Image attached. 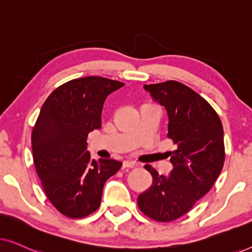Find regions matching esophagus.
Instances as JSON below:
<instances>
[{"mask_svg":"<svg viewBox=\"0 0 252 252\" xmlns=\"http://www.w3.org/2000/svg\"><path fill=\"white\" fill-rule=\"evenodd\" d=\"M135 166V163L134 161H129V160H125L123 163V167L124 168H133Z\"/></svg>","mask_w":252,"mask_h":252,"instance_id":"obj_1","label":"esophagus"}]
</instances>
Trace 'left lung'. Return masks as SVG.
Returning <instances> with one entry per match:
<instances>
[{"label": "left lung", "instance_id": "obj_1", "mask_svg": "<svg viewBox=\"0 0 252 252\" xmlns=\"http://www.w3.org/2000/svg\"><path fill=\"white\" fill-rule=\"evenodd\" d=\"M168 116L167 137L173 170L158 174L150 165L151 187L137 197L139 209L159 222H170L186 215L212 188L225 161L222 124L218 113L201 95L181 82L170 80L144 85Z\"/></svg>", "mask_w": 252, "mask_h": 252}]
</instances>
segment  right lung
Instances as JSON below:
<instances>
[{"mask_svg": "<svg viewBox=\"0 0 252 252\" xmlns=\"http://www.w3.org/2000/svg\"><path fill=\"white\" fill-rule=\"evenodd\" d=\"M124 85L102 77L73 79L41 108L32 130L33 161L48 199L67 218L95 212L105 181L122 167L115 159H92L87 136L101 127L105 98Z\"/></svg>", "mask_w": 252, "mask_h": 252, "instance_id": "right-lung-1", "label": "right lung"}]
</instances>
